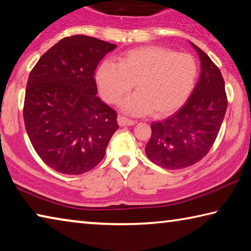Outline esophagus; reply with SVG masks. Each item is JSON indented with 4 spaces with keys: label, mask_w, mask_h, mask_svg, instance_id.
<instances>
[{
    "label": "esophagus",
    "mask_w": 251,
    "mask_h": 251,
    "mask_svg": "<svg viewBox=\"0 0 251 251\" xmlns=\"http://www.w3.org/2000/svg\"><path fill=\"white\" fill-rule=\"evenodd\" d=\"M117 121H118V125L120 126H130L135 124V122L133 120H129V118L124 117V116H118Z\"/></svg>",
    "instance_id": "1"
}]
</instances>
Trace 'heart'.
Listing matches in <instances>:
<instances>
[{
    "label": "heart",
    "instance_id": "obj_1",
    "mask_svg": "<svg viewBox=\"0 0 251 251\" xmlns=\"http://www.w3.org/2000/svg\"><path fill=\"white\" fill-rule=\"evenodd\" d=\"M198 65L188 53H176L163 46H142L117 57V64L105 61L96 71L100 95L118 104L134 86L137 92L123 101L131 115L152 113L164 116L175 112L188 100L196 84Z\"/></svg>",
    "mask_w": 251,
    "mask_h": 251
}]
</instances>
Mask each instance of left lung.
Listing matches in <instances>:
<instances>
[{
  "label": "left lung",
  "instance_id": "1",
  "mask_svg": "<svg viewBox=\"0 0 251 251\" xmlns=\"http://www.w3.org/2000/svg\"><path fill=\"white\" fill-rule=\"evenodd\" d=\"M201 58V76L182 107L163 122L151 125L145 151L152 163L181 169L202 159L217 138L227 109L222 73L209 56L190 42Z\"/></svg>",
  "mask_w": 251,
  "mask_h": 251
}]
</instances>
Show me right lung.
Masks as SVG:
<instances>
[{"mask_svg": "<svg viewBox=\"0 0 251 251\" xmlns=\"http://www.w3.org/2000/svg\"><path fill=\"white\" fill-rule=\"evenodd\" d=\"M114 49L115 44L95 37H64L29 73L25 129L37 155L54 171L66 175L91 171L118 129L117 114L96 96L94 78L100 59Z\"/></svg>", "mask_w": 251, "mask_h": 251, "instance_id": "add662e5", "label": "right lung"}]
</instances>
